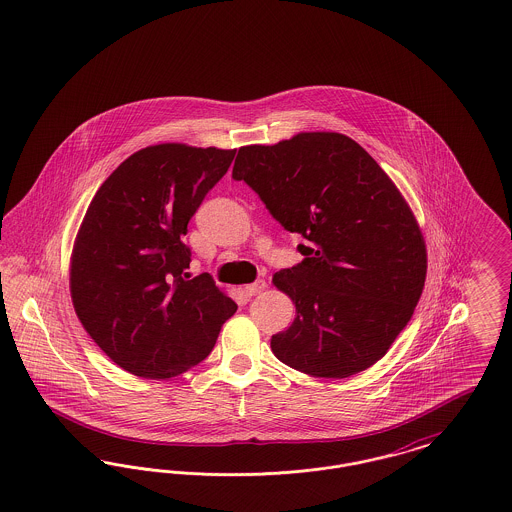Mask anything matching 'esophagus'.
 Segmentation results:
<instances>
[{
    "instance_id": "obj_1",
    "label": "esophagus",
    "mask_w": 512,
    "mask_h": 512,
    "mask_svg": "<svg viewBox=\"0 0 512 512\" xmlns=\"http://www.w3.org/2000/svg\"><path fill=\"white\" fill-rule=\"evenodd\" d=\"M265 288H267V282H265V280H255L253 284L245 286L244 292L245 295H249V297H251V295H257V293L263 292Z\"/></svg>"
}]
</instances>
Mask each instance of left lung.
Masks as SVG:
<instances>
[{"label":"left lung","mask_w":512,"mask_h":512,"mask_svg":"<svg viewBox=\"0 0 512 512\" xmlns=\"http://www.w3.org/2000/svg\"><path fill=\"white\" fill-rule=\"evenodd\" d=\"M234 180L261 197L305 257L274 274L295 303L272 353L317 378H347L380 361L407 326L426 280V245L390 176L355 140L303 132L240 147Z\"/></svg>","instance_id":"8db88e82"}]
</instances>
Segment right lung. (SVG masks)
I'll use <instances>...</instances> for the list:
<instances>
[{"mask_svg": "<svg viewBox=\"0 0 512 512\" xmlns=\"http://www.w3.org/2000/svg\"><path fill=\"white\" fill-rule=\"evenodd\" d=\"M236 149L149 146L94 195L74 242L71 295L84 330L117 365L171 378L201 363L238 305L209 274L190 278L188 222Z\"/></svg>", "mask_w": 512, "mask_h": 512, "instance_id": "right-lung-1", "label": "right lung"}]
</instances>
